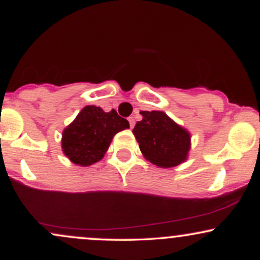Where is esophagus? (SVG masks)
<instances>
[{
    "label": "esophagus",
    "instance_id": "1",
    "mask_svg": "<svg viewBox=\"0 0 260 260\" xmlns=\"http://www.w3.org/2000/svg\"><path fill=\"white\" fill-rule=\"evenodd\" d=\"M128 122H129L131 128H133V127H134V123H136V121H134V118H133V117H129V118H128Z\"/></svg>",
    "mask_w": 260,
    "mask_h": 260
}]
</instances>
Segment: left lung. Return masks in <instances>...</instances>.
Wrapping results in <instances>:
<instances>
[{
    "label": "left lung",
    "mask_w": 260,
    "mask_h": 260,
    "mask_svg": "<svg viewBox=\"0 0 260 260\" xmlns=\"http://www.w3.org/2000/svg\"><path fill=\"white\" fill-rule=\"evenodd\" d=\"M143 120L133 134L145 159L159 168H174L186 161L190 134L162 111H142Z\"/></svg>",
    "instance_id": "left-lung-1"
}]
</instances>
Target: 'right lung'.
I'll use <instances>...</instances> for the list:
<instances>
[{
  "mask_svg": "<svg viewBox=\"0 0 260 260\" xmlns=\"http://www.w3.org/2000/svg\"><path fill=\"white\" fill-rule=\"evenodd\" d=\"M129 128L126 118L115 110L105 112L100 107L85 106L62 133V150L73 164L89 166L105 155L116 133Z\"/></svg>",
  "mask_w": 260,
  "mask_h": 260,
  "instance_id": "1",
  "label": "right lung"
}]
</instances>
